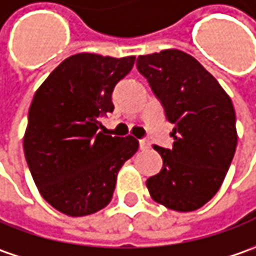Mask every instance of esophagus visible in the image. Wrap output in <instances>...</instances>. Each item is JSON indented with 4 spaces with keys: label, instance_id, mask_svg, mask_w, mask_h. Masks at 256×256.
I'll list each match as a JSON object with an SVG mask.
<instances>
[{
    "label": "esophagus",
    "instance_id": "1",
    "mask_svg": "<svg viewBox=\"0 0 256 256\" xmlns=\"http://www.w3.org/2000/svg\"><path fill=\"white\" fill-rule=\"evenodd\" d=\"M138 146H140V150H147V148H150V142L147 138H142V140H138Z\"/></svg>",
    "mask_w": 256,
    "mask_h": 256
}]
</instances>
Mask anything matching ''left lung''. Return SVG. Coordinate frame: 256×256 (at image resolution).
<instances>
[{"label": "left lung", "instance_id": "left-lung-1", "mask_svg": "<svg viewBox=\"0 0 256 256\" xmlns=\"http://www.w3.org/2000/svg\"><path fill=\"white\" fill-rule=\"evenodd\" d=\"M136 65L174 124L172 148L154 146L163 168L146 181L148 192L174 211L198 210L220 190L235 154L232 102L197 59L178 49L142 55Z\"/></svg>", "mask_w": 256, "mask_h": 256}]
</instances>
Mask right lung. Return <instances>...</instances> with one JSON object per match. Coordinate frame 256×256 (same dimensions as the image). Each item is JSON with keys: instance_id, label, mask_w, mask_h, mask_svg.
I'll use <instances>...</instances> for the list:
<instances>
[{"instance_id": "obj_1", "label": "right lung", "mask_w": 256, "mask_h": 256, "mask_svg": "<svg viewBox=\"0 0 256 256\" xmlns=\"http://www.w3.org/2000/svg\"><path fill=\"white\" fill-rule=\"evenodd\" d=\"M134 59L76 54L35 92L24 153L40 196L66 216H89L106 207L118 172L138 148L134 137L99 130L100 118L114 109L112 92Z\"/></svg>"}]
</instances>
